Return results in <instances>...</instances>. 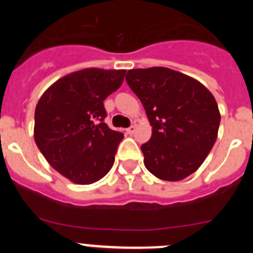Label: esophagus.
Returning <instances> with one entry per match:
<instances>
[{"mask_svg": "<svg viewBox=\"0 0 253 253\" xmlns=\"http://www.w3.org/2000/svg\"><path fill=\"white\" fill-rule=\"evenodd\" d=\"M134 131H135V125H131V126H129V128L126 129V133H128L129 135H131Z\"/></svg>", "mask_w": 253, "mask_h": 253, "instance_id": "esophagus-1", "label": "esophagus"}]
</instances>
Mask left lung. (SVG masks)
<instances>
[{
  "mask_svg": "<svg viewBox=\"0 0 253 253\" xmlns=\"http://www.w3.org/2000/svg\"><path fill=\"white\" fill-rule=\"evenodd\" d=\"M125 80L152 126L151 139L140 147L146 169L165 181L194 173L218 137L220 113L211 92L195 78L166 67L129 69Z\"/></svg>",
  "mask_w": 253,
  "mask_h": 253,
  "instance_id": "8db88e82",
  "label": "left lung"
}]
</instances>
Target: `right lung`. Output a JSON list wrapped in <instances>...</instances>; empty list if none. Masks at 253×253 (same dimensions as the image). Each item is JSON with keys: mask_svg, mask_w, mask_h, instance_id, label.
<instances>
[{"mask_svg": "<svg viewBox=\"0 0 253 253\" xmlns=\"http://www.w3.org/2000/svg\"><path fill=\"white\" fill-rule=\"evenodd\" d=\"M124 76L125 69H81L59 78L38 101L35 143L49 165L75 184H93L113 167L124 135L104 123V100Z\"/></svg>", "mask_w": 253, "mask_h": 253, "instance_id": "obj_1", "label": "right lung"}]
</instances>
